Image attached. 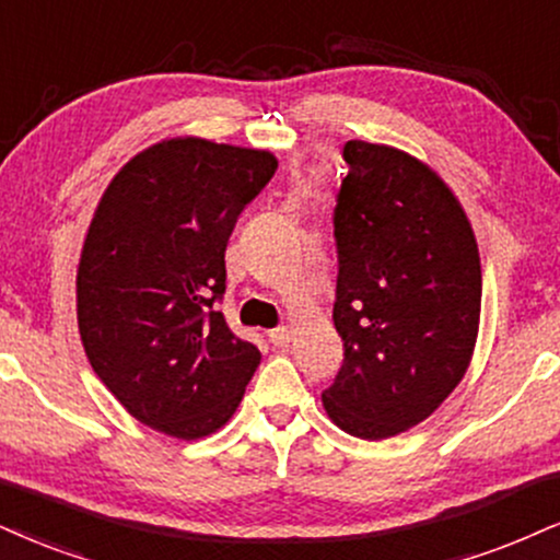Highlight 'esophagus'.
Masks as SVG:
<instances>
[{
	"label": "esophagus",
	"mask_w": 560,
	"mask_h": 560,
	"mask_svg": "<svg viewBox=\"0 0 560 560\" xmlns=\"http://www.w3.org/2000/svg\"><path fill=\"white\" fill-rule=\"evenodd\" d=\"M269 342H272L275 345V348H285V345L288 342H291V329H288V327H278V329H269Z\"/></svg>",
	"instance_id": "1"
}]
</instances>
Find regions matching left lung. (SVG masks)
Here are the masks:
<instances>
[{
  "instance_id": "left-lung-1",
  "label": "left lung",
  "mask_w": 560,
  "mask_h": 560,
  "mask_svg": "<svg viewBox=\"0 0 560 560\" xmlns=\"http://www.w3.org/2000/svg\"><path fill=\"white\" fill-rule=\"evenodd\" d=\"M335 207V329L345 361L322 402L358 439L423 423L470 365L480 324L478 241L459 199L423 161L363 140Z\"/></svg>"
}]
</instances>
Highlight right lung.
<instances>
[{
    "mask_svg": "<svg viewBox=\"0 0 560 560\" xmlns=\"http://www.w3.org/2000/svg\"><path fill=\"white\" fill-rule=\"evenodd\" d=\"M275 168L269 150L174 137L124 165L90 220L78 267L82 348L129 416L165 436L223 428L261 361L215 303L233 225Z\"/></svg>",
    "mask_w": 560,
    "mask_h": 560,
    "instance_id": "obj_1",
    "label": "right lung"
}]
</instances>
